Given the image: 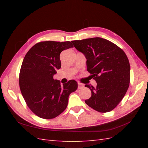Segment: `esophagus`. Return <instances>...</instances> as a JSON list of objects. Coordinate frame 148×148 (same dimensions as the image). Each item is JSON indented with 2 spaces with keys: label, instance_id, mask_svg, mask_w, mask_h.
<instances>
[{
  "label": "esophagus",
  "instance_id": "esophagus-1",
  "mask_svg": "<svg viewBox=\"0 0 148 148\" xmlns=\"http://www.w3.org/2000/svg\"><path fill=\"white\" fill-rule=\"evenodd\" d=\"M77 84H78V89H81V88H83L84 85H83V84H81L80 83H78Z\"/></svg>",
  "mask_w": 148,
  "mask_h": 148
}]
</instances>
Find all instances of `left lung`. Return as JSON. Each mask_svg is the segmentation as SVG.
<instances>
[{
  "label": "left lung",
  "instance_id": "obj_1",
  "mask_svg": "<svg viewBox=\"0 0 148 148\" xmlns=\"http://www.w3.org/2000/svg\"><path fill=\"white\" fill-rule=\"evenodd\" d=\"M71 42L85 56L87 71L97 84L95 88L85 84L92 92L85 103L100 112L112 111L129 86L130 67L126 54L114 43L100 37Z\"/></svg>",
  "mask_w": 148,
  "mask_h": 148
}]
</instances>
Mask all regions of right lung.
Here are the masks:
<instances>
[{
    "mask_svg": "<svg viewBox=\"0 0 148 148\" xmlns=\"http://www.w3.org/2000/svg\"><path fill=\"white\" fill-rule=\"evenodd\" d=\"M73 48L69 41H44L37 43L27 52L22 62L19 84L22 95L34 114L43 119H52L64 111L69 96L77 88L70 80L61 86L53 79L61 67L60 55Z\"/></svg>",
    "mask_w": 148,
    "mask_h": 148,
    "instance_id": "right-lung-1",
    "label": "right lung"
}]
</instances>
